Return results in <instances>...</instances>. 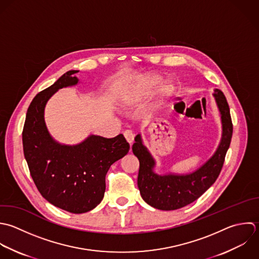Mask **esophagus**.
I'll return each mask as SVG.
<instances>
[{
  "label": "esophagus",
  "mask_w": 259,
  "mask_h": 259,
  "mask_svg": "<svg viewBox=\"0 0 259 259\" xmlns=\"http://www.w3.org/2000/svg\"><path fill=\"white\" fill-rule=\"evenodd\" d=\"M124 137L126 138V140L129 144H132V142L134 141V133L131 130H125Z\"/></svg>",
  "instance_id": "obj_1"
}]
</instances>
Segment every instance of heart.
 Instances as JSON below:
<instances>
[{"label": "heart", "mask_w": 259, "mask_h": 259, "mask_svg": "<svg viewBox=\"0 0 259 259\" xmlns=\"http://www.w3.org/2000/svg\"><path fill=\"white\" fill-rule=\"evenodd\" d=\"M159 79H160V77H159L158 75H149V76H147V78H146V83H147V85H148L149 88H153L154 85H156V84L158 83ZM171 89H172V85H171L170 83H166V84L163 87L162 91H163L165 94H168V93L171 91Z\"/></svg>", "instance_id": "obj_1"}]
</instances>
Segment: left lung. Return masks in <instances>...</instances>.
<instances>
[{"mask_svg": "<svg viewBox=\"0 0 259 259\" xmlns=\"http://www.w3.org/2000/svg\"><path fill=\"white\" fill-rule=\"evenodd\" d=\"M213 96L221 114L222 139L214 155L196 171L189 175H156L153 171L155 161L143 145L140 134L135 137L132 151L139 160L137 184L142 199L151 207L164 211L181 209L199 199L218 179L230 146L233 124L223 92L216 89Z\"/></svg>", "mask_w": 259, "mask_h": 259, "instance_id": "8db88e82", "label": "left lung"}]
</instances>
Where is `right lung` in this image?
Masks as SVG:
<instances>
[{
    "label": "right lung",
    "mask_w": 259,
    "mask_h": 259,
    "mask_svg": "<svg viewBox=\"0 0 259 259\" xmlns=\"http://www.w3.org/2000/svg\"><path fill=\"white\" fill-rule=\"evenodd\" d=\"M69 70L52 85L38 93L26 114L22 132L24 156L41 196L64 211L81 214L96 208L104 198L110 166L129 151L122 134L114 138L89 136L77 145L53 140L44 121V108L59 89L78 82Z\"/></svg>",
    "instance_id": "right-lung-1"
}]
</instances>
